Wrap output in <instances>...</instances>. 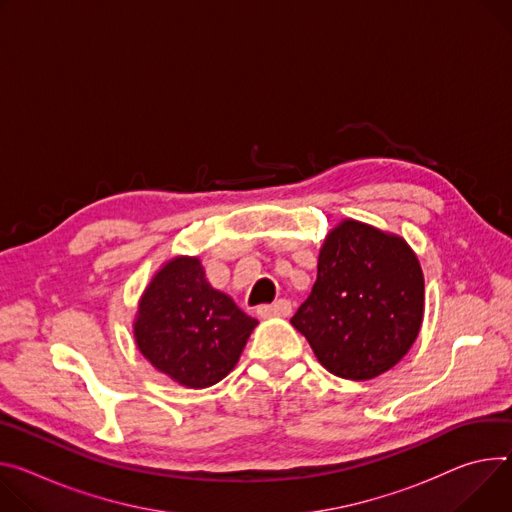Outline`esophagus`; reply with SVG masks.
I'll return each instance as SVG.
<instances>
[{
    "label": "esophagus",
    "mask_w": 512,
    "mask_h": 512,
    "mask_svg": "<svg viewBox=\"0 0 512 512\" xmlns=\"http://www.w3.org/2000/svg\"><path fill=\"white\" fill-rule=\"evenodd\" d=\"M257 314L261 318H271V316H290L292 314V302L290 300H277L273 304H263L257 308Z\"/></svg>",
    "instance_id": "esophagus-1"
}]
</instances>
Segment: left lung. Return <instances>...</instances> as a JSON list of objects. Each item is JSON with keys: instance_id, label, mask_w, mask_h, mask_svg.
Returning a JSON list of instances; mask_svg holds the SVG:
<instances>
[{"instance_id": "1", "label": "left lung", "mask_w": 512, "mask_h": 512, "mask_svg": "<svg viewBox=\"0 0 512 512\" xmlns=\"http://www.w3.org/2000/svg\"><path fill=\"white\" fill-rule=\"evenodd\" d=\"M425 280L394 235L345 220L324 241L310 296L292 316L318 361L345 380H371L412 347L423 322Z\"/></svg>"}]
</instances>
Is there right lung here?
<instances>
[{"label": "right lung", "mask_w": 512, "mask_h": 512, "mask_svg": "<svg viewBox=\"0 0 512 512\" xmlns=\"http://www.w3.org/2000/svg\"><path fill=\"white\" fill-rule=\"evenodd\" d=\"M257 320L214 290L196 257L169 261L138 304L141 353L188 388H208L237 365Z\"/></svg>", "instance_id": "right-lung-1"}]
</instances>
